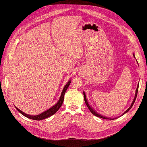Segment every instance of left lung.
Wrapping results in <instances>:
<instances>
[{
	"instance_id": "8db88e82",
	"label": "left lung",
	"mask_w": 147,
	"mask_h": 147,
	"mask_svg": "<svg viewBox=\"0 0 147 147\" xmlns=\"http://www.w3.org/2000/svg\"><path fill=\"white\" fill-rule=\"evenodd\" d=\"M134 57H135V56H134ZM138 85H139V84H138V86H137V90H136V95H135V98H134V101H133V102H132V105H131V106H130V108L126 111L125 112H124V113L123 114V115H124L125 113H126L127 112H128L131 109V108L132 107V106L134 105V102H135V101H136V98H137V93H138ZM83 95H84V100H85V103H86V106H87V107H88V108L89 109V110L90 111H91V113H92L93 114H94L95 116H96V117H100V118H102V119H111V120H113V119H115V118H113V119H112V118H108V117H105V116H101V115H100V114H98L97 113H96L90 107V106L89 105V104L88 103V101H87V100H86V94H85V93L83 92Z\"/></svg>"
}]
</instances>
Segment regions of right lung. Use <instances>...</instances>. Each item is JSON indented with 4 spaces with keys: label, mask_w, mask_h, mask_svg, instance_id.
I'll use <instances>...</instances> for the list:
<instances>
[{
    "label": "right lung",
    "mask_w": 147,
    "mask_h": 147,
    "mask_svg": "<svg viewBox=\"0 0 147 147\" xmlns=\"http://www.w3.org/2000/svg\"><path fill=\"white\" fill-rule=\"evenodd\" d=\"M70 81L68 82V83H67L66 85L64 86V89H63V91L62 92L61 96L60 97V99H59V100L57 102L56 105H55L54 106L51 107L50 109L40 114L37 115V116H31V115H28V114H25L23 112H22V111H20L18 108H17V107H15V108L18 110V111H19L22 114H23V116L28 117V118H29V119H33V120H36V121H40V120L45 119H46L51 116H53V115L56 113L59 110V109L61 108V106H62V103H63V101H64V94L65 93L67 89L68 88L69 86L70 85Z\"/></svg>",
    "instance_id": "obj_1"
}]
</instances>
